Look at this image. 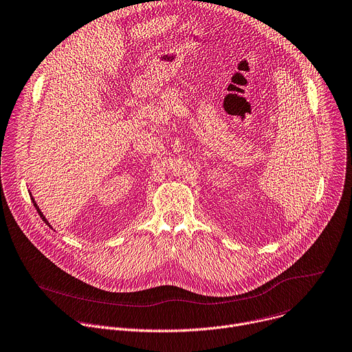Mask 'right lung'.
Listing matches in <instances>:
<instances>
[{"instance_id":"1","label":"right lung","mask_w":352,"mask_h":352,"mask_svg":"<svg viewBox=\"0 0 352 352\" xmlns=\"http://www.w3.org/2000/svg\"><path fill=\"white\" fill-rule=\"evenodd\" d=\"M32 200H33V203H34V207H36V210H37V211H38V214H40V217H41V218H43V221H44V222H45V223H47V225H48V226H50V228H52V226H51V225H50V222H48V221H47V218H45V217H44V214H43V212H41V210H40V208H38V206H37V204H36V201H34V199H33V197H32Z\"/></svg>"}]
</instances>
